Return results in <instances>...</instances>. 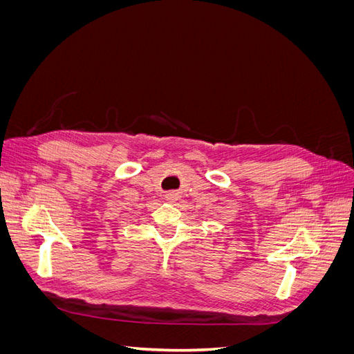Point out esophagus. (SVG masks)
I'll return each mask as SVG.
<instances>
[{
  "label": "esophagus",
  "mask_w": 354,
  "mask_h": 354,
  "mask_svg": "<svg viewBox=\"0 0 354 354\" xmlns=\"http://www.w3.org/2000/svg\"><path fill=\"white\" fill-rule=\"evenodd\" d=\"M165 199L169 201V202H176V201L180 199V194H178V192H176V190H171V192H168V194L165 195Z\"/></svg>",
  "instance_id": "1"
}]
</instances>
